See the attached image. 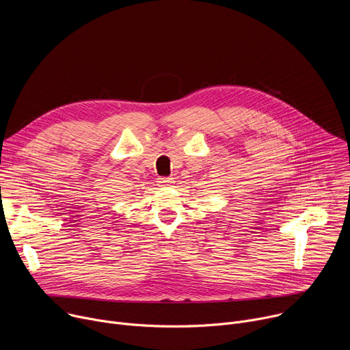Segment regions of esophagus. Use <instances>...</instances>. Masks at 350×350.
I'll return each instance as SVG.
<instances>
[{
	"label": "esophagus",
	"mask_w": 350,
	"mask_h": 350,
	"mask_svg": "<svg viewBox=\"0 0 350 350\" xmlns=\"http://www.w3.org/2000/svg\"><path fill=\"white\" fill-rule=\"evenodd\" d=\"M172 183H174L172 177H159L158 178V184L159 185H170Z\"/></svg>",
	"instance_id": "34e87169"
}]
</instances>
